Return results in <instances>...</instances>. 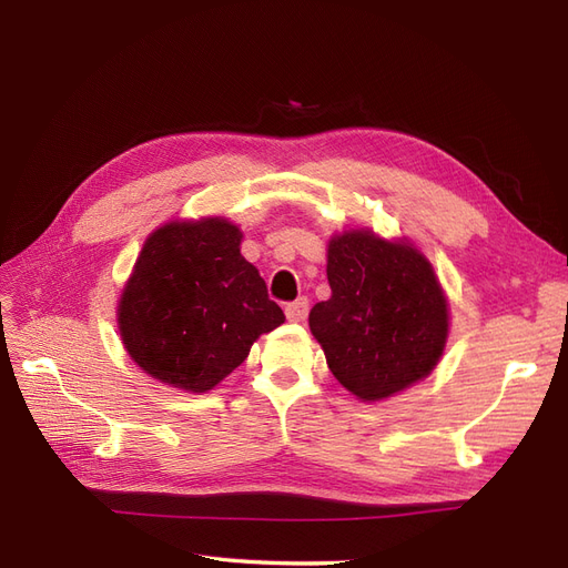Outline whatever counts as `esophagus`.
<instances>
[{
    "label": "esophagus",
    "mask_w": 568,
    "mask_h": 568,
    "mask_svg": "<svg viewBox=\"0 0 568 568\" xmlns=\"http://www.w3.org/2000/svg\"><path fill=\"white\" fill-rule=\"evenodd\" d=\"M284 311H286V320L288 322H305V317H307V298H298L294 303H288Z\"/></svg>",
    "instance_id": "obj_1"
}]
</instances>
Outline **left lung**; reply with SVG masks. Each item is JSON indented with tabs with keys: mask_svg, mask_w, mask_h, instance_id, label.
<instances>
[{
	"mask_svg": "<svg viewBox=\"0 0 568 568\" xmlns=\"http://www.w3.org/2000/svg\"><path fill=\"white\" fill-rule=\"evenodd\" d=\"M326 280L332 298L307 322L332 374L357 400H386L436 369L450 329L448 298L415 244L369 227L334 234Z\"/></svg>",
	"mask_w": 568,
	"mask_h": 568,
	"instance_id": "obj_1",
	"label": "left lung"
}]
</instances>
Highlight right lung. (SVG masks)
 I'll return each mask as SVG.
<instances>
[{
    "label": "right lung",
    "mask_w": 568,
    "mask_h": 568,
    "mask_svg": "<svg viewBox=\"0 0 568 568\" xmlns=\"http://www.w3.org/2000/svg\"><path fill=\"white\" fill-rule=\"evenodd\" d=\"M242 239L227 217L170 220L146 236L118 301V329L153 379L211 390L244 363L253 341L284 324Z\"/></svg>",
    "instance_id": "obj_1"
}]
</instances>
